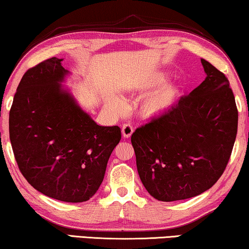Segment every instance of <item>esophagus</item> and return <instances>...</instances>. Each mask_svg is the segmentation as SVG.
<instances>
[{"mask_svg":"<svg viewBox=\"0 0 249 249\" xmlns=\"http://www.w3.org/2000/svg\"><path fill=\"white\" fill-rule=\"evenodd\" d=\"M122 134H123L124 138H131L133 134V126L131 124H125L122 127Z\"/></svg>","mask_w":249,"mask_h":249,"instance_id":"obj_1","label":"esophagus"}]
</instances>
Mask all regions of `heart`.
Listing matches in <instances>:
<instances>
[{
	"label": "heart",
	"instance_id": "b5f03b06",
	"mask_svg": "<svg viewBox=\"0 0 249 249\" xmlns=\"http://www.w3.org/2000/svg\"><path fill=\"white\" fill-rule=\"evenodd\" d=\"M169 79L168 72H156L153 74L146 76L143 81L138 86V90L141 92H146L149 90L159 88L164 85ZM180 98V88L178 85L170 83L157 89L148 94L140 106V113L144 118H157L162 116L169 111ZM111 104L116 108L122 107L123 101L121 99H113Z\"/></svg>",
	"mask_w": 249,
	"mask_h": 249
}]
</instances>
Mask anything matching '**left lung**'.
Wrapping results in <instances>:
<instances>
[{
	"label": "left lung",
	"mask_w": 249,
	"mask_h": 249,
	"mask_svg": "<svg viewBox=\"0 0 249 249\" xmlns=\"http://www.w3.org/2000/svg\"><path fill=\"white\" fill-rule=\"evenodd\" d=\"M206 78L169 111L136 128L131 141L148 193L162 202L208 191L232 151L238 110L228 79L201 59Z\"/></svg>",
	"instance_id": "8db88e82"
}]
</instances>
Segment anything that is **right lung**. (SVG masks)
Wrapping results in <instances>:
<instances>
[{
    "label": "right lung",
    "mask_w": 249,
    "mask_h": 249,
    "mask_svg": "<svg viewBox=\"0 0 249 249\" xmlns=\"http://www.w3.org/2000/svg\"><path fill=\"white\" fill-rule=\"evenodd\" d=\"M62 61L52 57L24 73L10 110V141L35 190L80 203L96 194L122 134L118 126L98 125L63 88L70 72Z\"/></svg>",
    "instance_id": "right-lung-1"
}]
</instances>
